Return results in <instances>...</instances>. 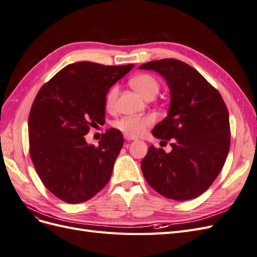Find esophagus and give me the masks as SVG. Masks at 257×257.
Wrapping results in <instances>:
<instances>
[{
	"instance_id": "1",
	"label": "esophagus",
	"mask_w": 257,
	"mask_h": 257,
	"mask_svg": "<svg viewBox=\"0 0 257 257\" xmlns=\"http://www.w3.org/2000/svg\"><path fill=\"white\" fill-rule=\"evenodd\" d=\"M124 138H125L127 142H131V141H135V138H134V137H131V136H128V135H124Z\"/></svg>"
}]
</instances>
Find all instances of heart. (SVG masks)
I'll use <instances>...</instances> for the list:
<instances>
[{
	"label": "heart",
	"instance_id": "heart-1",
	"mask_svg": "<svg viewBox=\"0 0 257 257\" xmlns=\"http://www.w3.org/2000/svg\"><path fill=\"white\" fill-rule=\"evenodd\" d=\"M130 83L137 92L146 99H152L157 96L161 89L160 81L151 74H139L133 77L130 80ZM119 85L113 84L107 91L105 96V104L107 109L113 110L116 107L119 96ZM155 122L153 115H145V116H123V118L116 120L113 124L115 128L123 132L125 135L131 137H138L143 135L148 127H150Z\"/></svg>",
	"mask_w": 257,
	"mask_h": 257
}]
</instances>
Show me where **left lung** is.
I'll return each instance as SVG.
<instances>
[{"mask_svg":"<svg viewBox=\"0 0 257 257\" xmlns=\"http://www.w3.org/2000/svg\"><path fill=\"white\" fill-rule=\"evenodd\" d=\"M166 79L172 102L168 115L155 125L154 137L172 152L153 145L142 162L146 181L162 196L175 200L195 198L213 183L226 161L230 146L227 107L213 85L195 68L177 59L148 62Z\"/></svg>","mask_w":257,"mask_h":257,"instance_id":"1","label":"left lung"}]
</instances>
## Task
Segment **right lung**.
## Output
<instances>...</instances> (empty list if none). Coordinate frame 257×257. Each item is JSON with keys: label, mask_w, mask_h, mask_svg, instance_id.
<instances>
[{"label": "right lung", "mask_w": 257, "mask_h": 257, "mask_svg": "<svg viewBox=\"0 0 257 257\" xmlns=\"http://www.w3.org/2000/svg\"><path fill=\"white\" fill-rule=\"evenodd\" d=\"M133 67L77 62L36 94L28 123L31 160L46 188L65 203L88 200L110 180L124 143L121 132L107 130L97 147L83 136L105 120L107 91Z\"/></svg>", "instance_id": "1"}]
</instances>
